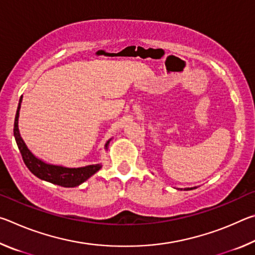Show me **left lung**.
<instances>
[{"label": "left lung", "mask_w": 255, "mask_h": 255, "mask_svg": "<svg viewBox=\"0 0 255 255\" xmlns=\"http://www.w3.org/2000/svg\"><path fill=\"white\" fill-rule=\"evenodd\" d=\"M192 189H196V187H193V188H185L184 190H192ZM181 190H182V189H181Z\"/></svg>", "instance_id": "left-lung-1"}]
</instances>
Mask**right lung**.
Instances as JSON below:
<instances>
[{
  "label": "right lung",
  "instance_id": "obj_1",
  "mask_svg": "<svg viewBox=\"0 0 255 255\" xmlns=\"http://www.w3.org/2000/svg\"><path fill=\"white\" fill-rule=\"evenodd\" d=\"M21 102H22V97L20 98L18 110H16L13 132L16 145H18L20 153L22 155L23 162L33 175H36L37 178H39L40 180L47 181V182H50L53 184L60 185V187L73 188L82 184L84 181L91 178L93 174H96L97 172L101 169L102 165L100 163L91 164V165H86L83 167H66L63 165H56V164L47 163L44 159L37 157L36 155L27 147L24 140L20 135L19 112L21 108ZM111 139L112 138H110V139L106 143V149H108V146H109Z\"/></svg>",
  "mask_w": 255,
  "mask_h": 255
}]
</instances>
